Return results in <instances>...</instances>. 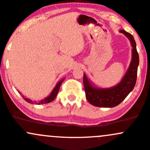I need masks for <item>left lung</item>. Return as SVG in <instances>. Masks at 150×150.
Wrapping results in <instances>:
<instances>
[{
    "mask_svg": "<svg viewBox=\"0 0 150 150\" xmlns=\"http://www.w3.org/2000/svg\"><path fill=\"white\" fill-rule=\"evenodd\" d=\"M130 40L132 47V59L127 73L117 86L111 88H98L92 86L87 77L83 75V85L88 101L93 105L104 108H112L121 103L134 89L137 82L139 59L137 50L136 42L133 36L124 30H121Z\"/></svg>",
    "mask_w": 150,
    "mask_h": 150,
    "instance_id": "1",
    "label": "left lung"
}]
</instances>
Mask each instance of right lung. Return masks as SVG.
Returning a JSON list of instances; mask_svg holds the SVG:
<instances>
[{"mask_svg":"<svg viewBox=\"0 0 150 150\" xmlns=\"http://www.w3.org/2000/svg\"><path fill=\"white\" fill-rule=\"evenodd\" d=\"M63 80H64V79L60 80V81L59 82V83H57V84L56 85V86H55V88H54V90L52 91V92L51 93V94H50V96H48V97H47L45 99V100H41L40 102H39V103L38 104H45V103H50V102L52 101L53 100L56 98L58 92H59V87H60L61 84H62V83L63 82ZM24 98V100H26V101L29 102V103H32V101H31V100H29V99L28 98Z\"/></svg>","mask_w":150,"mask_h":150,"instance_id":"1","label":"right lung"}]
</instances>
